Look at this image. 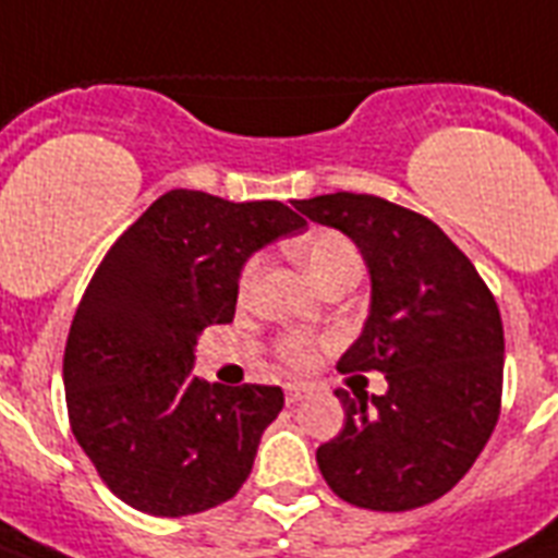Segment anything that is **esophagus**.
<instances>
[{
  "instance_id": "34e87169",
  "label": "esophagus",
  "mask_w": 558,
  "mask_h": 558,
  "mask_svg": "<svg viewBox=\"0 0 558 558\" xmlns=\"http://www.w3.org/2000/svg\"><path fill=\"white\" fill-rule=\"evenodd\" d=\"M306 397V388L304 385H289L287 388V402L289 405H295V402H301V399Z\"/></svg>"
}]
</instances>
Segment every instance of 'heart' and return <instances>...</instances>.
I'll use <instances>...</instances> for the list:
<instances>
[{
    "instance_id": "heart-1",
    "label": "heart",
    "mask_w": 558,
    "mask_h": 558,
    "mask_svg": "<svg viewBox=\"0 0 558 558\" xmlns=\"http://www.w3.org/2000/svg\"><path fill=\"white\" fill-rule=\"evenodd\" d=\"M298 254H301V263L313 275L315 283H324V280L332 278V275H341V271L362 269V257H359V248L353 245V240L341 234V231H330V228L313 231L301 243ZM257 271H260V260L245 263L243 275H240V295L252 292ZM315 350H318V339L306 336V332H292V336L280 341L278 353L292 371H310L315 365Z\"/></svg>"
}]
</instances>
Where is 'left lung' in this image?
<instances>
[{
    "mask_svg": "<svg viewBox=\"0 0 558 558\" xmlns=\"http://www.w3.org/2000/svg\"><path fill=\"white\" fill-rule=\"evenodd\" d=\"M339 228L371 271V315L341 373L379 371L381 397L339 388L344 428L315 451L341 501L405 512L446 495L501 414L504 324L466 254L432 219L371 193L292 202Z\"/></svg>",
    "mask_w": 558,
    "mask_h": 558,
    "instance_id": "obj_1",
    "label": "left lung"
}]
</instances>
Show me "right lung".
I'll list each match as a JSON object with an SVG mask.
<instances>
[{"instance_id":"1","label":"right lung","mask_w":558,"mask_h":558,"mask_svg":"<svg viewBox=\"0 0 558 558\" xmlns=\"http://www.w3.org/2000/svg\"><path fill=\"white\" fill-rule=\"evenodd\" d=\"M304 228L283 202L179 187L100 260L65 341L63 385L72 434L124 504L179 519L245 484L283 390L210 385L193 376V348L208 324L234 318L243 263Z\"/></svg>"}]
</instances>
